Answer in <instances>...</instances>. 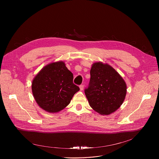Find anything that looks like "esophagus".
<instances>
[{"mask_svg":"<svg viewBox=\"0 0 159 159\" xmlns=\"http://www.w3.org/2000/svg\"><path fill=\"white\" fill-rule=\"evenodd\" d=\"M79 87H80V90H82L84 89V85H80L79 86Z\"/></svg>","mask_w":159,"mask_h":159,"instance_id":"esophagus-1","label":"esophagus"}]
</instances>
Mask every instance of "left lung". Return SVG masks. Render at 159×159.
I'll list each match as a JSON object with an SVG mask.
<instances>
[{
    "label": "left lung",
    "mask_w": 159,
    "mask_h": 159,
    "mask_svg": "<svg viewBox=\"0 0 159 159\" xmlns=\"http://www.w3.org/2000/svg\"><path fill=\"white\" fill-rule=\"evenodd\" d=\"M89 85L85 94L90 106L102 115H108L123 104L126 84L112 67L102 62L93 63Z\"/></svg>",
    "instance_id": "obj_1"
}]
</instances>
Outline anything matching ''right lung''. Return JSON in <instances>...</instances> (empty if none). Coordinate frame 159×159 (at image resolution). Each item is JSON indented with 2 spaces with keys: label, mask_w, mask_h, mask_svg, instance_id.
I'll return each mask as SVG.
<instances>
[{
  "label": "right lung",
  "mask_w": 159,
  "mask_h": 159,
  "mask_svg": "<svg viewBox=\"0 0 159 159\" xmlns=\"http://www.w3.org/2000/svg\"><path fill=\"white\" fill-rule=\"evenodd\" d=\"M73 79V74L63 61L52 63L43 68L31 86L39 107L49 112H57L69 105L80 90L74 84Z\"/></svg>",
  "instance_id": "add662e5"
}]
</instances>
